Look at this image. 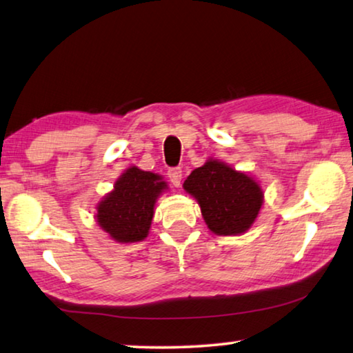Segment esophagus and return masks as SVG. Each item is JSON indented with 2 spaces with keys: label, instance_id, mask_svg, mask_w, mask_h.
Listing matches in <instances>:
<instances>
[{
  "label": "esophagus",
  "instance_id": "34e87169",
  "mask_svg": "<svg viewBox=\"0 0 353 353\" xmlns=\"http://www.w3.org/2000/svg\"><path fill=\"white\" fill-rule=\"evenodd\" d=\"M168 176H169V179H170V183L174 184V185H178L181 184V178H183V170L179 169V168H174V169H169V172H168Z\"/></svg>",
  "mask_w": 353,
  "mask_h": 353
}]
</instances>
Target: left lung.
<instances>
[{
	"mask_svg": "<svg viewBox=\"0 0 353 353\" xmlns=\"http://www.w3.org/2000/svg\"><path fill=\"white\" fill-rule=\"evenodd\" d=\"M183 188L198 201L208 228L223 236L249 230L264 199L254 178L216 159L192 172Z\"/></svg>",
	"mask_w": 353,
	"mask_h": 353,
	"instance_id": "obj_1",
	"label": "left lung"
}]
</instances>
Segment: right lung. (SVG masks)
Returning a JSON list of instances; mask_svg holds the SVG:
<instances>
[{
	"instance_id": "obj_1",
	"label": "right lung",
	"mask_w": 353,
	"mask_h": 353,
	"mask_svg": "<svg viewBox=\"0 0 353 353\" xmlns=\"http://www.w3.org/2000/svg\"><path fill=\"white\" fill-rule=\"evenodd\" d=\"M168 188L163 176L132 165L97 205V223L118 243H137L149 235L157 198Z\"/></svg>"
}]
</instances>
